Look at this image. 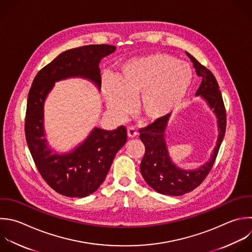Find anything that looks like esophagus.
I'll return each mask as SVG.
<instances>
[{
	"mask_svg": "<svg viewBox=\"0 0 252 252\" xmlns=\"http://www.w3.org/2000/svg\"><path fill=\"white\" fill-rule=\"evenodd\" d=\"M127 133H128V136L130 137V138H134V137H136L137 135H138V131H137V129L135 128V127H128V129H127Z\"/></svg>",
	"mask_w": 252,
	"mask_h": 252,
	"instance_id": "34e87169",
	"label": "esophagus"
}]
</instances>
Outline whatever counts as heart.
I'll use <instances>...</instances> for the list:
<instances>
[{
	"mask_svg": "<svg viewBox=\"0 0 252 252\" xmlns=\"http://www.w3.org/2000/svg\"><path fill=\"white\" fill-rule=\"evenodd\" d=\"M191 81L192 72L186 64L168 55L151 54L123 64L115 78L104 79L103 91L116 117L131 113L138 97V115L147 123H158L181 106Z\"/></svg>",
	"mask_w": 252,
	"mask_h": 252,
	"instance_id": "b5f03b06",
	"label": "heart"
}]
</instances>
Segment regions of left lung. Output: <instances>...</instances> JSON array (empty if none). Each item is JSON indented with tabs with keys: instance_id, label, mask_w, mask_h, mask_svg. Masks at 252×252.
Returning <instances> with one entry per match:
<instances>
[{
	"instance_id": "left-lung-1",
	"label": "left lung",
	"mask_w": 252,
	"mask_h": 252,
	"mask_svg": "<svg viewBox=\"0 0 252 252\" xmlns=\"http://www.w3.org/2000/svg\"><path fill=\"white\" fill-rule=\"evenodd\" d=\"M186 54L191 59L197 75L202 78L196 95H202L207 100L218 118L219 138L212 158L208 162L194 170H183L172 163L167 154L164 141L167 119L158 123H152L139 130L140 139L146 148L140 166L141 173L154 190L169 196H180L189 193L204 181L215 163L226 126L225 108L215 76L191 54L187 52Z\"/></svg>"
}]
</instances>
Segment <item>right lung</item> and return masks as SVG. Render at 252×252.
I'll return each instance as SVG.
<instances>
[{
  "label": "right lung",
  "instance_id": "right-lung-1",
  "mask_svg": "<svg viewBox=\"0 0 252 252\" xmlns=\"http://www.w3.org/2000/svg\"><path fill=\"white\" fill-rule=\"evenodd\" d=\"M115 46L93 44L67 50L42 68L29 93L25 132L34 163L46 183L67 197H86L104 181L116 153L127 141V130L120 126L106 131L94 128L87 140L72 153L52 154L43 132V104L54 83L70 77H83L98 88L100 60L113 53Z\"/></svg>",
  "mask_w": 252,
  "mask_h": 252
}]
</instances>
